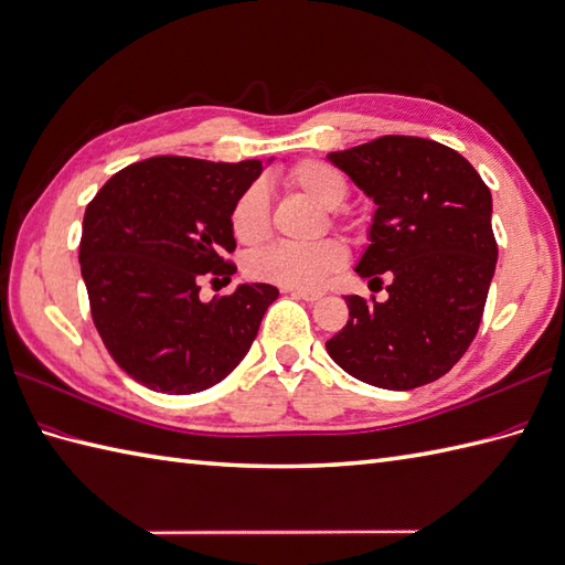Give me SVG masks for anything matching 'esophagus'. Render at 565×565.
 <instances>
[{
    "label": "esophagus",
    "mask_w": 565,
    "mask_h": 565,
    "mask_svg": "<svg viewBox=\"0 0 565 565\" xmlns=\"http://www.w3.org/2000/svg\"><path fill=\"white\" fill-rule=\"evenodd\" d=\"M286 291L291 294V296H296V298L308 300V303H312V300H320V298H322L320 291H306V288H286Z\"/></svg>",
    "instance_id": "1"
}]
</instances>
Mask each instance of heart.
I'll return each instance as SVG.
<instances>
[{
  "mask_svg": "<svg viewBox=\"0 0 565 565\" xmlns=\"http://www.w3.org/2000/svg\"><path fill=\"white\" fill-rule=\"evenodd\" d=\"M294 190L308 194L324 209H337L347 200L349 185L334 168L320 161H300L286 173ZM231 231L243 245H259L271 231L269 192L265 182L247 185L231 206ZM349 265V247L342 238H324L310 245L274 243L247 257V274L265 284L286 288L324 286Z\"/></svg>",
  "mask_w": 565,
  "mask_h": 565,
  "instance_id": "b5f03b06",
  "label": "heart"
}]
</instances>
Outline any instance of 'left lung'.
Wrapping results in <instances>:
<instances>
[{
  "mask_svg": "<svg viewBox=\"0 0 565 565\" xmlns=\"http://www.w3.org/2000/svg\"><path fill=\"white\" fill-rule=\"evenodd\" d=\"M377 204L356 271L390 279L385 303L347 296L349 322L327 351L347 373L414 390L448 373L475 342L498 245L491 190L440 141L385 135L327 156Z\"/></svg>",
  "mask_w": 565,
  "mask_h": 565,
  "instance_id": "obj_1",
  "label": "left lung"
}]
</instances>
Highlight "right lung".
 I'll list each match as a JSON object with an SVG mask.
<instances>
[{"instance_id":"add662e5","label":"right lung","mask_w":565,"mask_h":565,"mask_svg":"<svg viewBox=\"0 0 565 565\" xmlns=\"http://www.w3.org/2000/svg\"><path fill=\"white\" fill-rule=\"evenodd\" d=\"M262 161L153 156L122 168L84 214L78 262L105 349L137 383L192 395L226 377L250 349L277 286L243 284L212 303L200 281H231V206Z\"/></svg>"}]
</instances>
